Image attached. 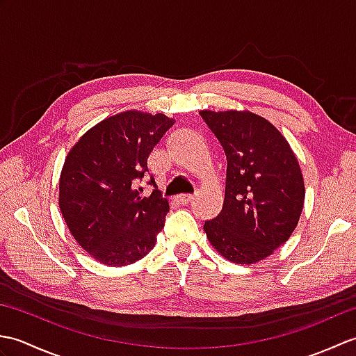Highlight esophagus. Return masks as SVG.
<instances>
[{
  "label": "esophagus",
  "mask_w": 356,
  "mask_h": 356,
  "mask_svg": "<svg viewBox=\"0 0 356 356\" xmlns=\"http://www.w3.org/2000/svg\"><path fill=\"white\" fill-rule=\"evenodd\" d=\"M193 199H194L193 194H180V195H177V202L180 203V205H186V203H190Z\"/></svg>",
  "instance_id": "1"
}]
</instances>
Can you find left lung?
Wrapping results in <instances>:
<instances>
[{
    "label": "left lung",
    "instance_id": "obj_1",
    "mask_svg": "<svg viewBox=\"0 0 356 356\" xmlns=\"http://www.w3.org/2000/svg\"><path fill=\"white\" fill-rule=\"evenodd\" d=\"M228 159L220 214L203 229L225 259L252 264L291 237L305 205L297 157L277 128L249 111H200Z\"/></svg>",
    "mask_w": 356,
    "mask_h": 356
}]
</instances>
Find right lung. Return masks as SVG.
<instances>
[{
    "mask_svg": "<svg viewBox=\"0 0 356 356\" xmlns=\"http://www.w3.org/2000/svg\"><path fill=\"white\" fill-rule=\"evenodd\" d=\"M174 120L127 111L95 125L67 156L59 208L72 236L107 266H125L154 248L170 203L161 191L143 197L148 157ZM157 188L154 176L148 182Z\"/></svg>",
    "mask_w": 356,
    "mask_h": 356,
    "instance_id": "obj_1",
    "label": "right lung"
}]
</instances>
